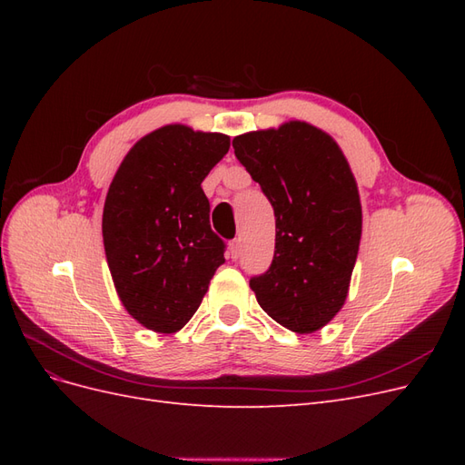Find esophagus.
I'll use <instances>...</instances> for the list:
<instances>
[{
	"label": "esophagus",
	"mask_w": 465,
	"mask_h": 465,
	"mask_svg": "<svg viewBox=\"0 0 465 465\" xmlns=\"http://www.w3.org/2000/svg\"><path fill=\"white\" fill-rule=\"evenodd\" d=\"M229 256L232 260H238V256H241V238H234V241L231 242L229 246Z\"/></svg>",
	"instance_id": "obj_1"
}]
</instances>
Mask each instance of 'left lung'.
<instances>
[{
  "instance_id": "1",
  "label": "left lung",
  "mask_w": 465,
  "mask_h": 465,
  "mask_svg": "<svg viewBox=\"0 0 465 465\" xmlns=\"http://www.w3.org/2000/svg\"><path fill=\"white\" fill-rule=\"evenodd\" d=\"M236 159L275 213L270 270L250 279L263 311L297 333H312L347 299L361 242V202L341 149L306 122L232 139Z\"/></svg>"
}]
</instances>
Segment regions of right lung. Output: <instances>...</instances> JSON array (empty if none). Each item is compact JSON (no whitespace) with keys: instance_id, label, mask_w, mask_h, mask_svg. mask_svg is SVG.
<instances>
[{"instance_id":"add662e5","label":"right lung","mask_w":465,"mask_h":465,"mask_svg":"<svg viewBox=\"0 0 465 465\" xmlns=\"http://www.w3.org/2000/svg\"><path fill=\"white\" fill-rule=\"evenodd\" d=\"M229 147V135L164 125L139 139L108 188L110 273L125 311L153 331L184 328L224 263L202 182Z\"/></svg>"}]
</instances>
